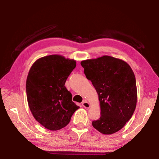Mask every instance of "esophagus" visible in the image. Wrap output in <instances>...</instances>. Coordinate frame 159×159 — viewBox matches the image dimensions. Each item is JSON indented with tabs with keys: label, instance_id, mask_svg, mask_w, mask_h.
<instances>
[{
	"label": "esophagus",
	"instance_id": "obj_1",
	"mask_svg": "<svg viewBox=\"0 0 159 159\" xmlns=\"http://www.w3.org/2000/svg\"><path fill=\"white\" fill-rule=\"evenodd\" d=\"M82 105L85 108H87V109H89L90 107V104L87 102V101H84L82 103Z\"/></svg>",
	"mask_w": 159,
	"mask_h": 159
}]
</instances>
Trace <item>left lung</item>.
Returning a JSON list of instances; mask_svg holds the SVG:
<instances>
[{
	"label": "left lung",
	"instance_id": "1",
	"mask_svg": "<svg viewBox=\"0 0 159 159\" xmlns=\"http://www.w3.org/2000/svg\"><path fill=\"white\" fill-rule=\"evenodd\" d=\"M81 65L99 97L101 117L93 121V127L104 134L117 132L136 108L137 90L133 71L126 61L109 56L83 60Z\"/></svg>",
	"mask_w": 159,
	"mask_h": 159
}]
</instances>
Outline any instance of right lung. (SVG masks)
Masks as SVG:
<instances>
[{"mask_svg": "<svg viewBox=\"0 0 159 159\" xmlns=\"http://www.w3.org/2000/svg\"><path fill=\"white\" fill-rule=\"evenodd\" d=\"M75 66V60L54 54L38 59L28 72L26 83L28 106L36 121L50 131L65 127L80 108L65 87Z\"/></svg>", "mask_w": 159, "mask_h": 159, "instance_id": "1", "label": "right lung"}]
</instances>
